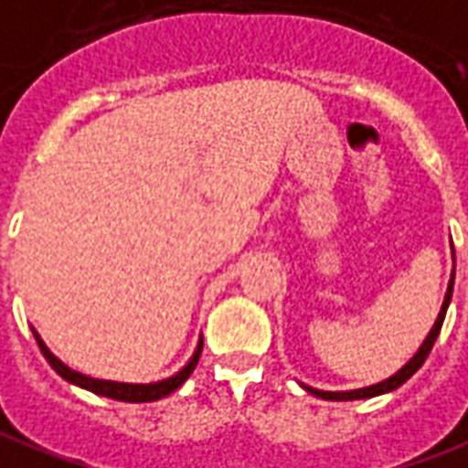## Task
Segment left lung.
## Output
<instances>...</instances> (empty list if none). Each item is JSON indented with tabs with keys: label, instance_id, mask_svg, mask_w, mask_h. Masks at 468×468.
Returning <instances> with one entry per match:
<instances>
[{
	"label": "left lung",
	"instance_id": "8db88e82",
	"mask_svg": "<svg viewBox=\"0 0 468 468\" xmlns=\"http://www.w3.org/2000/svg\"><path fill=\"white\" fill-rule=\"evenodd\" d=\"M452 292H453V276L452 282H449V289H446V296H444V304H441V312H439V316H436L434 326H431V332H429V336L424 339V344L419 346V351H416L414 356L401 367V369L394 374V377L384 378V381H378V384H371V387H364V388H354V391H322V388H312L306 387V384H302V387L309 391V394H314V397L319 399H329V401H354V399H371V397H378V394H388V391H394V388H399L404 381H409V378L414 377L416 371L421 369V364L426 361V356H429V351H431V346H434L436 336H439V332H441V324H444V316H446V309H449V302H452Z\"/></svg>",
	"mask_w": 468,
	"mask_h": 468
}]
</instances>
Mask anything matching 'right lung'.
Listing matches in <instances>:
<instances>
[{"mask_svg":"<svg viewBox=\"0 0 468 468\" xmlns=\"http://www.w3.org/2000/svg\"><path fill=\"white\" fill-rule=\"evenodd\" d=\"M34 332V339L39 344V349H42L44 359L49 361V367H52L61 378H67L69 384H77V387L87 388L91 394H99V397H109V399H117V401H132V404H144V401H156V399H164L169 397L172 391L182 387L186 378L192 377L194 367H197V361L201 356V346L204 342L199 339L197 344V349H194V356L186 361V367L179 369L174 377L169 378H162V381H152V384H124V381H107V378H94V377H87V374H80V371L69 369L67 364H61L57 356H54L52 351L47 349V344L42 342V336Z\"/></svg>","mask_w":468,"mask_h":468,"instance_id":"1","label":"right lung"}]
</instances>
